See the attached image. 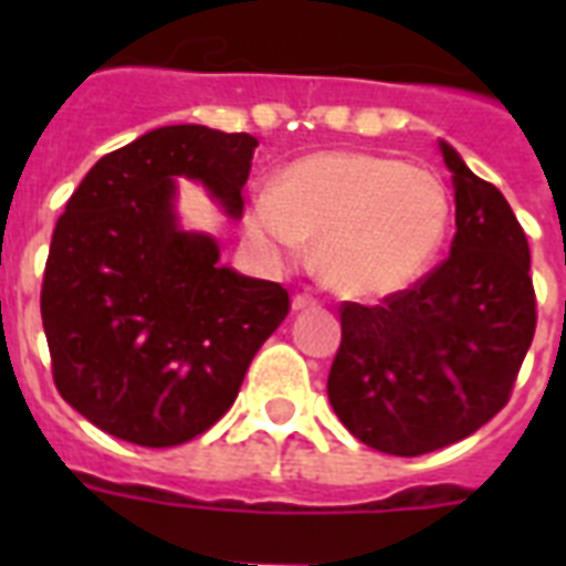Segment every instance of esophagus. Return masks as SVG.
<instances>
[{
  "instance_id": "obj_1",
  "label": "esophagus",
  "mask_w": 566,
  "mask_h": 566,
  "mask_svg": "<svg viewBox=\"0 0 566 566\" xmlns=\"http://www.w3.org/2000/svg\"><path fill=\"white\" fill-rule=\"evenodd\" d=\"M319 300L317 296H311V293H296L293 296V311H305V308H317Z\"/></svg>"
}]
</instances>
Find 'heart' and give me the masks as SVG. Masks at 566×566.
<instances>
[{
	"label": "heart",
	"instance_id": "heart-1",
	"mask_svg": "<svg viewBox=\"0 0 566 566\" xmlns=\"http://www.w3.org/2000/svg\"><path fill=\"white\" fill-rule=\"evenodd\" d=\"M449 193L434 172L370 153H326L291 164L252 202L249 231L275 261L305 240L346 296L402 291L434 261L449 231Z\"/></svg>",
	"mask_w": 566,
	"mask_h": 566
}]
</instances>
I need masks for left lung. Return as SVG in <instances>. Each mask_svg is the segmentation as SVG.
<instances>
[{"mask_svg":"<svg viewBox=\"0 0 566 566\" xmlns=\"http://www.w3.org/2000/svg\"><path fill=\"white\" fill-rule=\"evenodd\" d=\"M455 179V238L431 273L378 305H340L328 402L387 455L464 440L509 405L537 326L528 240L505 196L440 144Z\"/></svg>","mask_w":566,"mask_h":566,"instance_id":"obj_1","label":"left lung"}]
</instances>
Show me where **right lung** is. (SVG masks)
<instances>
[{
    "instance_id": "add662e5",
    "label": "right lung",
    "mask_w": 566,
    "mask_h": 566,
    "mask_svg": "<svg viewBox=\"0 0 566 566\" xmlns=\"http://www.w3.org/2000/svg\"><path fill=\"white\" fill-rule=\"evenodd\" d=\"M252 135L164 126L93 164L57 217L40 317L57 394L137 447H179L238 399L282 326V284L220 266L205 234L176 226V176L243 213Z\"/></svg>"
}]
</instances>
